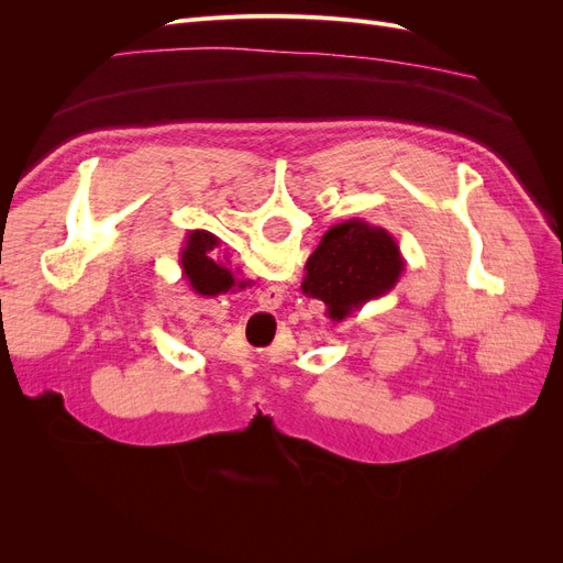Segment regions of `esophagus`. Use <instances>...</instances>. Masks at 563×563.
I'll return each mask as SVG.
<instances>
[{
  "label": "esophagus",
  "mask_w": 563,
  "mask_h": 563,
  "mask_svg": "<svg viewBox=\"0 0 563 563\" xmlns=\"http://www.w3.org/2000/svg\"><path fill=\"white\" fill-rule=\"evenodd\" d=\"M267 291H269V296H275V302H282V300H284V296H282V288H277V286H269ZM269 302H272V300H269Z\"/></svg>",
  "instance_id": "1"
}]
</instances>
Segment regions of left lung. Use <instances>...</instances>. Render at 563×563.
Returning <instances> with one entry per match:
<instances>
[{
  "label": "left lung",
  "instance_id": "left-lung-1",
  "mask_svg": "<svg viewBox=\"0 0 563 563\" xmlns=\"http://www.w3.org/2000/svg\"><path fill=\"white\" fill-rule=\"evenodd\" d=\"M404 269L395 236L364 218H350L323 232L305 263L300 291L327 305L331 321H343L366 302L387 296Z\"/></svg>",
  "mask_w": 563,
  "mask_h": 563
}]
</instances>
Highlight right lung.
Segmentation results:
<instances>
[{"mask_svg":"<svg viewBox=\"0 0 563 563\" xmlns=\"http://www.w3.org/2000/svg\"><path fill=\"white\" fill-rule=\"evenodd\" d=\"M220 240L209 230H190L185 236V246L180 249L178 263L183 277L190 282L192 291L199 296H220L232 288H244L249 282H240L228 267V258H216V249Z\"/></svg>","mask_w":563,"mask_h":563,"instance_id":"1","label":"right lung"}]
</instances>
